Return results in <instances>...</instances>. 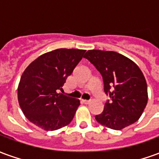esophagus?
Masks as SVG:
<instances>
[{"instance_id": "34e87169", "label": "esophagus", "mask_w": 159, "mask_h": 159, "mask_svg": "<svg viewBox=\"0 0 159 159\" xmlns=\"http://www.w3.org/2000/svg\"><path fill=\"white\" fill-rule=\"evenodd\" d=\"M82 102L83 104H85V105H88V104L90 103V100H82Z\"/></svg>"}]
</instances>
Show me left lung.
Returning a JSON list of instances; mask_svg holds the SVG:
<instances>
[{"label": "left lung", "instance_id": "8db88e82", "mask_svg": "<svg viewBox=\"0 0 159 159\" xmlns=\"http://www.w3.org/2000/svg\"><path fill=\"white\" fill-rule=\"evenodd\" d=\"M84 58L100 71L105 93L111 97L103 111L95 116L97 122L115 130L135 123L143 113L148 100L146 78L139 66L113 51L89 50Z\"/></svg>", "mask_w": 159, "mask_h": 159}]
</instances>
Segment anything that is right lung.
<instances>
[{
	"label": "right lung",
	"mask_w": 159,
	"mask_h": 159,
	"mask_svg": "<svg viewBox=\"0 0 159 159\" xmlns=\"http://www.w3.org/2000/svg\"><path fill=\"white\" fill-rule=\"evenodd\" d=\"M86 50L59 48L43 53L23 72L18 100L26 118L47 131L68 125L80 100L58 93Z\"/></svg>",
	"instance_id": "right-lung-1"
}]
</instances>
